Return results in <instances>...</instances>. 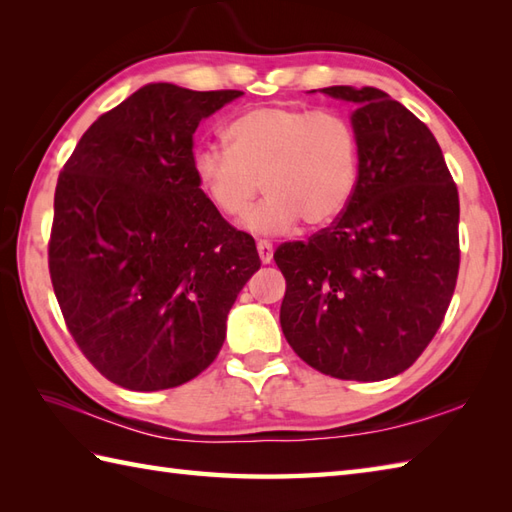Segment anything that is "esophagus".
Instances as JSON below:
<instances>
[{"mask_svg":"<svg viewBox=\"0 0 512 512\" xmlns=\"http://www.w3.org/2000/svg\"><path fill=\"white\" fill-rule=\"evenodd\" d=\"M257 253H259V259H262V264L273 262V253H275L273 242H268V239H259Z\"/></svg>","mask_w":512,"mask_h":512,"instance_id":"1","label":"esophagus"}]
</instances>
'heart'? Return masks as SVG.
<instances>
[{
    "instance_id": "obj_1",
    "label": "heart",
    "mask_w": 512,
    "mask_h": 512,
    "mask_svg": "<svg viewBox=\"0 0 512 512\" xmlns=\"http://www.w3.org/2000/svg\"><path fill=\"white\" fill-rule=\"evenodd\" d=\"M226 147L193 151V173L217 211H246L259 187L268 195L244 215L259 235L292 231L299 220L323 226L350 204L361 171L354 125L328 110L266 105L239 114L224 132Z\"/></svg>"
}]
</instances>
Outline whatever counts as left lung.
I'll list each match as a JSON object with an SVG mask.
<instances>
[{
	"label": "left lung",
	"mask_w": 512,
	"mask_h": 512,
	"mask_svg": "<svg viewBox=\"0 0 512 512\" xmlns=\"http://www.w3.org/2000/svg\"><path fill=\"white\" fill-rule=\"evenodd\" d=\"M323 94L356 105L358 184L345 211L308 242H284L281 330L310 367L383 380L436 336L460 270V198L438 140L378 88Z\"/></svg>",
	"instance_id": "left-lung-1"
}]
</instances>
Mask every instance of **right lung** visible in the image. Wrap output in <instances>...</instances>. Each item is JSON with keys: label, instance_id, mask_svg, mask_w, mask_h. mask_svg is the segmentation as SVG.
I'll return each instance as SVG.
<instances>
[{"label": "right lung", "instance_id": "1", "mask_svg": "<svg viewBox=\"0 0 512 512\" xmlns=\"http://www.w3.org/2000/svg\"><path fill=\"white\" fill-rule=\"evenodd\" d=\"M244 92L149 83L96 118L59 173L48 266L65 325L99 372L134 391L189 383L259 270L193 173L200 121Z\"/></svg>", "mask_w": 512, "mask_h": 512}]
</instances>
